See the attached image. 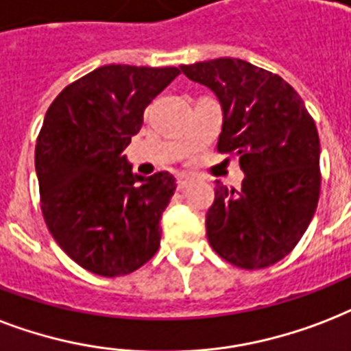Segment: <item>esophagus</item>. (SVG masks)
Here are the masks:
<instances>
[{
    "mask_svg": "<svg viewBox=\"0 0 351 351\" xmlns=\"http://www.w3.org/2000/svg\"><path fill=\"white\" fill-rule=\"evenodd\" d=\"M189 182H191V178H189V176H186V175H180L178 176V180H176V187H178V189H186L187 186H189Z\"/></svg>",
    "mask_w": 351,
    "mask_h": 351,
    "instance_id": "1",
    "label": "esophagus"
}]
</instances>
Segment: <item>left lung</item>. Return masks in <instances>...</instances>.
Wrapping results in <instances>:
<instances>
[{
    "label": "left lung",
    "instance_id": "1",
    "mask_svg": "<svg viewBox=\"0 0 351 351\" xmlns=\"http://www.w3.org/2000/svg\"><path fill=\"white\" fill-rule=\"evenodd\" d=\"M223 108L217 151L239 158L241 189L215 182L206 213L211 248L239 269L287 256L311 223L320 195V141L300 95L280 75L239 58L180 66Z\"/></svg>",
    "mask_w": 351,
    "mask_h": 351
}]
</instances>
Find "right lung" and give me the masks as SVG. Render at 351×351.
<instances>
[{
  "mask_svg": "<svg viewBox=\"0 0 351 351\" xmlns=\"http://www.w3.org/2000/svg\"><path fill=\"white\" fill-rule=\"evenodd\" d=\"M178 73L101 66L47 108L34 151L42 213L58 247L93 274H130L160 247L175 176L136 175L123 151L140 132L149 103Z\"/></svg>",
  "mask_w": 351,
  "mask_h": 351,
  "instance_id": "right-lung-1",
  "label": "right lung"
}]
</instances>
